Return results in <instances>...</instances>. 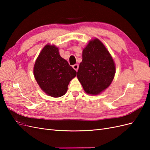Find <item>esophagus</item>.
I'll return each instance as SVG.
<instances>
[{
  "label": "esophagus",
  "mask_w": 150,
  "mask_h": 150,
  "mask_svg": "<svg viewBox=\"0 0 150 150\" xmlns=\"http://www.w3.org/2000/svg\"><path fill=\"white\" fill-rule=\"evenodd\" d=\"M72 67H73L74 69L76 71H78V68H79V65H78V64H74V65L72 66Z\"/></svg>",
  "instance_id": "esophagus-1"
}]
</instances>
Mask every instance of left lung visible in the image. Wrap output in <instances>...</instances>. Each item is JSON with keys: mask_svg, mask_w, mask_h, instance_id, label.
Wrapping results in <instances>:
<instances>
[{"mask_svg": "<svg viewBox=\"0 0 150 150\" xmlns=\"http://www.w3.org/2000/svg\"><path fill=\"white\" fill-rule=\"evenodd\" d=\"M115 74L112 58L98 39L89 42L83 51L77 77L85 92L98 94L109 87Z\"/></svg>", "mask_w": 150, "mask_h": 150, "instance_id": "8db88e82", "label": "left lung"}]
</instances>
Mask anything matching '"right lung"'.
Instances as JSON below:
<instances>
[{
    "label": "right lung",
    "instance_id": "add662e5",
    "mask_svg": "<svg viewBox=\"0 0 150 150\" xmlns=\"http://www.w3.org/2000/svg\"><path fill=\"white\" fill-rule=\"evenodd\" d=\"M34 75L45 93L57 98L66 94L67 86L76 76V71L61 57L57 47L47 44L35 62Z\"/></svg>",
    "mask_w": 150,
    "mask_h": 150
}]
</instances>
